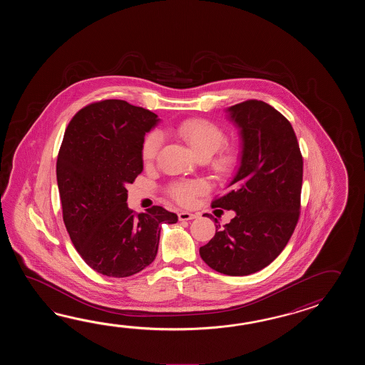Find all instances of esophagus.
I'll list each match as a JSON object with an SVG mask.
<instances>
[{"label":"esophagus","instance_id":"34e87169","mask_svg":"<svg viewBox=\"0 0 365 365\" xmlns=\"http://www.w3.org/2000/svg\"><path fill=\"white\" fill-rule=\"evenodd\" d=\"M198 217L197 214H192V212H187V211H181L179 212V219L181 222H185V220H192Z\"/></svg>","mask_w":365,"mask_h":365}]
</instances>
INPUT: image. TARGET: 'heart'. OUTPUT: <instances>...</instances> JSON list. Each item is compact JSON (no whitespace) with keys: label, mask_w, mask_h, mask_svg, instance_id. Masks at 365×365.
Instances as JSON below:
<instances>
[{"label":"heart","mask_w":365,"mask_h":365,"mask_svg":"<svg viewBox=\"0 0 365 365\" xmlns=\"http://www.w3.org/2000/svg\"><path fill=\"white\" fill-rule=\"evenodd\" d=\"M175 134L185 140L198 158L215 156L211 159V165L217 173H230L237 164L239 153L235 146H222L225 134L217 125L203 118H189L180 123L175 129ZM163 143L159 133H150L142 145V159L146 164H151L156 159ZM207 184L202 180L181 181L171 186V195L181 205L192 203L195 195L205 193Z\"/></svg>","instance_id":"b5f03b06"}]
</instances>
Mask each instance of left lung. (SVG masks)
Here are the masks:
<instances>
[{"mask_svg":"<svg viewBox=\"0 0 365 365\" xmlns=\"http://www.w3.org/2000/svg\"><path fill=\"white\" fill-rule=\"evenodd\" d=\"M227 112L240 129V167L211 206L233 210L235 217L217 225L200 255L212 270L240 277L272 264L292 236L300 215L303 156L292 125L267 103L242 101Z\"/></svg>","mask_w":365,"mask_h":365,"instance_id":"1","label":"left lung"}]
</instances>
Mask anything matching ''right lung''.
I'll return each mask as SVG.
<instances>
[{"mask_svg": "<svg viewBox=\"0 0 365 365\" xmlns=\"http://www.w3.org/2000/svg\"><path fill=\"white\" fill-rule=\"evenodd\" d=\"M160 118L108 99L81 109L62 140L56 173L71 242L95 272L125 278L155 259L162 225L178 215L162 206L134 214L126 185L143 171L142 145Z\"/></svg>", "mask_w": 365, "mask_h": 365, "instance_id": "add662e5", "label": "right lung"}]
</instances>
